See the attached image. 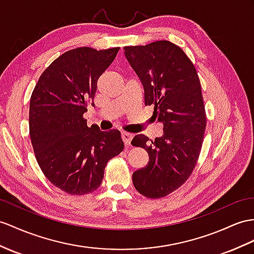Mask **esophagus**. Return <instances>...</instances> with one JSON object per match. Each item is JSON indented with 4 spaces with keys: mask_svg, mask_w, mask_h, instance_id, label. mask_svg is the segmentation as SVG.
<instances>
[{
    "mask_svg": "<svg viewBox=\"0 0 254 254\" xmlns=\"http://www.w3.org/2000/svg\"><path fill=\"white\" fill-rule=\"evenodd\" d=\"M132 137L133 135L131 133L129 132H122V139L124 141V143H125L126 146H129L130 145V142L132 140Z\"/></svg>",
    "mask_w": 254,
    "mask_h": 254,
    "instance_id": "34e87169",
    "label": "esophagus"
}]
</instances>
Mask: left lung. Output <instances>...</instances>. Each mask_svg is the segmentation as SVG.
<instances>
[{
    "label": "left lung",
    "instance_id": "obj_1",
    "mask_svg": "<svg viewBox=\"0 0 254 254\" xmlns=\"http://www.w3.org/2000/svg\"><path fill=\"white\" fill-rule=\"evenodd\" d=\"M125 56L144 88V104L154 107L164 135L132 139L146 150L148 163L132 175V183L147 198H162L185 183L198 160L207 117L201 85L193 63L169 41L126 46Z\"/></svg>",
    "mask_w": 254,
    "mask_h": 254
}]
</instances>
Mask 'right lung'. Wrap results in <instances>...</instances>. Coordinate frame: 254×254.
<instances>
[{"instance_id":"add662e5","label":"right lung","mask_w":254,"mask_h":254,"mask_svg":"<svg viewBox=\"0 0 254 254\" xmlns=\"http://www.w3.org/2000/svg\"><path fill=\"white\" fill-rule=\"evenodd\" d=\"M120 47H78L54 60L30 99L29 130L35 158L49 182L70 195L92 193L101 185L110 159L124 150L117 129L87 126L84 113L97 82Z\"/></svg>"}]
</instances>
